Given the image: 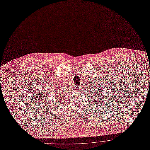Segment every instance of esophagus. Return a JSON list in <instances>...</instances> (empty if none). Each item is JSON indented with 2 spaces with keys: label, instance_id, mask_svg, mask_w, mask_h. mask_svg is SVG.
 <instances>
[{
  "label": "esophagus",
  "instance_id": "obj_1",
  "mask_svg": "<svg viewBox=\"0 0 150 150\" xmlns=\"http://www.w3.org/2000/svg\"><path fill=\"white\" fill-rule=\"evenodd\" d=\"M79 88H80V87H78V86H76V87H75V89H76V90H79Z\"/></svg>",
  "mask_w": 150,
  "mask_h": 150
}]
</instances>
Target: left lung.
Returning a JSON list of instances; mask_svg holds the SVG:
<instances>
[{
  "mask_svg": "<svg viewBox=\"0 0 150 150\" xmlns=\"http://www.w3.org/2000/svg\"><path fill=\"white\" fill-rule=\"evenodd\" d=\"M98 90V91H94V94H93V95H94V96H95V97H96V98H97L96 99V102H98V100H99V98H100V94H99V91H98V90ZM102 93H103V94H102V96H103V91H102ZM98 96L97 97V96ZM94 99H95V98H94ZM106 102V101H105Z\"/></svg>",
  "mask_w": 150,
  "mask_h": 150,
  "instance_id": "obj_1",
  "label": "left lung"
}]
</instances>
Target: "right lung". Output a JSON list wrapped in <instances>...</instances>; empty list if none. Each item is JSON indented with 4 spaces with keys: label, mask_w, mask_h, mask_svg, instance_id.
I'll return each instance as SVG.
<instances>
[{
    "label": "right lung",
    "mask_w": 150,
    "mask_h": 150,
    "mask_svg": "<svg viewBox=\"0 0 150 150\" xmlns=\"http://www.w3.org/2000/svg\"><path fill=\"white\" fill-rule=\"evenodd\" d=\"M56 95H57V97H58L59 98H61V99H62V98H63V96H62V94H61V95H59V94H58V93H56ZM56 98H57V97H56Z\"/></svg>",
    "instance_id": "obj_1"
}]
</instances>
